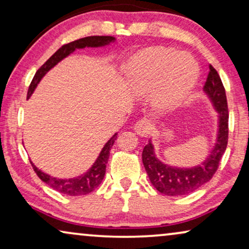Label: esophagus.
Returning a JSON list of instances; mask_svg holds the SVG:
<instances>
[{
    "label": "esophagus",
    "instance_id": "34e87169",
    "mask_svg": "<svg viewBox=\"0 0 249 249\" xmlns=\"http://www.w3.org/2000/svg\"><path fill=\"white\" fill-rule=\"evenodd\" d=\"M134 129H135V131L137 132V135L142 136V137H147V136L151 134L152 124L148 120L142 119V120H139L137 124H135Z\"/></svg>",
    "mask_w": 249,
    "mask_h": 249
}]
</instances>
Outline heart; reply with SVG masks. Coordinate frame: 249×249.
I'll list each match as a JSON object with an SVG mask.
<instances>
[{"label":"heart","instance_id":"heart-1","mask_svg":"<svg viewBox=\"0 0 249 249\" xmlns=\"http://www.w3.org/2000/svg\"><path fill=\"white\" fill-rule=\"evenodd\" d=\"M129 89L136 96L154 91L156 107L170 110L188 96L198 78V66L188 54L173 49H148L125 66Z\"/></svg>","mask_w":249,"mask_h":249}]
</instances>
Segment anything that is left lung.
Segmentation results:
<instances>
[{"label":"left lung","mask_w":249,"mask_h":249,"mask_svg":"<svg viewBox=\"0 0 249 249\" xmlns=\"http://www.w3.org/2000/svg\"><path fill=\"white\" fill-rule=\"evenodd\" d=\"M204 91L210 97L213 107L219 113V130H217L216 142L205 161L194 168H177V166L164 164L156 158L151 141L142 149V159L148 178L156 190L164 195H188L205 185L216 172L220 160L226 152L228 132H229L228 128L229 112H228L226 89L219 73L211 64Z\"/></svg>","instance_id":"1"}]
</instances>
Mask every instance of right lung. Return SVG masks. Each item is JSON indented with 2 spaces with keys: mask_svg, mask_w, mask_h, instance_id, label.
<instances>
[{
  "mask_svg": "<svg viewBox=\"0 0 249 249\" xmlns=\"http://www.w3.org/2000/svg\"><path fill=\"white\" fill-rule=\"evenodd\" d=\"M115 38L113 36H88L84 37V38L73 40V42L64 44L36 71L35 76H34L30 86L28 88V94H27V98L32 96V94L35 90L37 84L39 83L40 79L45 76L46 72L49 70L52 69L54 66H56L61 60H63L64 57H67L69 54L74 52L77 49H85V47H101L108 45V44L114 42ZM117 135L114 134L112 136L110 141L104 145V147L102 148V151L96 159V161L93 164V166L88 170L87 172H85L84 175H81L77 178H71V179H59L51 177L43 171H40L33 164L34 171L36 172V175L39 177V179L47 183L50 187H52L54 190L59 192L64 195H70V196H80V195H87L97 188L100 186V183L103 180L105 176V170H107V164L108 161V156H110V151L113 146L115 139H117Z\"/></svg>",
  "mask_w": 249,
  "mask_h": 249,
  "instance_id": "add662e5",
  "label": "right lung"
}]
</instances>
